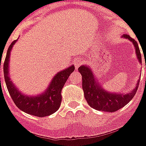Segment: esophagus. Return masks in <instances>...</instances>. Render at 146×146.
<instances>
[{"label": "esophagus", "mask_w": 146, "mask_h": 146, "mask_svg": "<svg viewBox=\"0 0 146 146\" xmlns=\"http://www.w3.org/2000/svg\"><path fill=\"white\" fill-rule=\"evenodd\" d=\"M73 64H74V66L76 68V70H77L80 67V66L82 64V62H81V60H80V58H76V59L74 60V62H73Z\"/></svg>", "instance_id": "esophagus-1"}]
</instances>
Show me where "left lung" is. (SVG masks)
I'll return each mask as SVG.
<instances>
[{
  "mask_svg": "<svg viewBox=\"0 0 146 146\" xmlns=\"http://www.w3.org/2000/svg\"><path fill=\"white\" fill-rule=\"evenodd\" d=\"M122 37L128 39L135 46L136 55L139 62L141 63V52L139 50L138 43L127 34H123ZM79 72L82 76V88L84 90V98L91 107L95 110L104 112H116L128 103L135 96L138 88V81L135 89L127 94L121 93H111L105 91L95 80L92 70L88 66H81L79 67Z\"/></svg>",
  "mask_w": 146,
  "mask_h": 146,
  "instance_id": "obj_1",
  "label": "left lung"
}]
</instances>
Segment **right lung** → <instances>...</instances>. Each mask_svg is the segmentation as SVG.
<instances>
[{
    "label": "right lung",
    "instance_id": "1",
    "mask_svg": "<svg viewBox=\"0 0 146 146\" xmlns=\"http://www.w3.org/2000/svg\"><path fill=\"white\" fill-rule=\"evenodd\" d=\"M16 41L17 40H14L9 46L7 51L5 62L3 65L5 84L7 86L8 92L11 95V98H12L15 106L25 113L38 117L50 116L52 113L56 112L60 106L61 102H62V95H61L62 89L65 85V83L66 82L68 77L74 71L75 67L72 65L71 66L68 67L66 70L58 72L53 77V79L51 80L47 90L40 95L29 96V95H23L14 85V84L10 80V76L8 75L10 53H11V48Z\"/></svg>",
    "mask_w": 146,
    "mask_h": 146
}]
</instances>
